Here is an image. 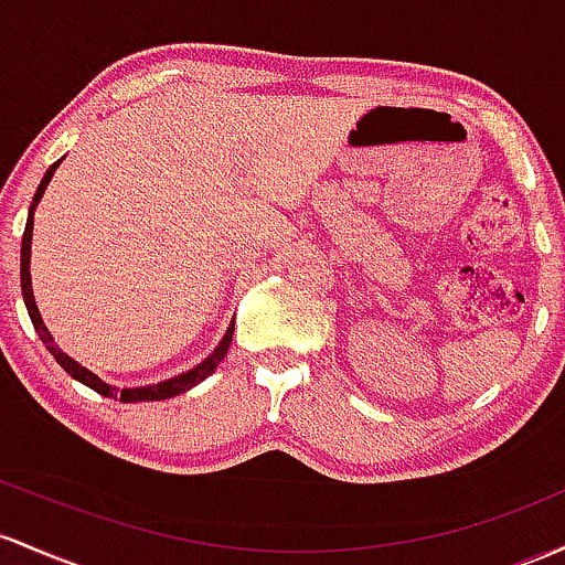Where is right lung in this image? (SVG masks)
Wrapping results in <instances>:
<instances>
[{"mask_svg": "<svg viewBox=\"0 0 565 565\" xmlns=\"http://www.w3.org/2000/svg\"><path fill=\"white\" fill-rule=\"evenodd\" d=\"M61 162H63V157H61L58 162L50 164L47 173H44V179L40 181V186H36L34 200H31V205H29L26 232H23V243H21V290H23V301H26L29 317H31V322H34V331L40 333L42 344L47 347L50 354H53V358H55V363H58V365L63 367V371L68 373V376L77 379L79 384L90 386V390L98 392V395H104V397H114V401H117V397H119V401H122V403L168 401V397L181 395V392H189V390H192V386H198L200 382H205V379L211 376V373L215 371V367H218L221 360H224L226 350H230V344H232V333H234V322H232L230 328H226L224 339L218 341V347H215V350H213L211 354H207V358L202 360V363H198L194 367H189L186 373H179V376L164 379V382H157V384H146V386H125V390H119V386L106 384L104 379L95 376L93 371H87L85 365H79L77 360L68 358V354L63 352L58 344H55L53 333H50V331H47V326H44V320H42V315H40V307H36V301H34V288H31V271H29V266H31V232H34V211H36V205H40V200H42L44 189H47V183H50V179H53V173H55V170H58V164H61Z\"/></svg>", "mask_w": 565, "mask_h": 565, "instance_id": "obj_1", "label": "right lung"}]
</instances>
